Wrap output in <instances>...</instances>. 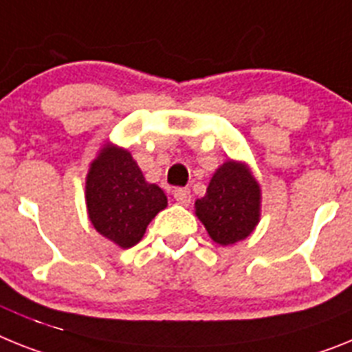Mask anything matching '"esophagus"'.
Here are the masks:
<instances>
[{"mask_svg":"<svg viewBox=\"0 0 352 352\" xmlns=\"http://www.w3.org/2000/svg\"><path fill=\"white\" fill-rule=\"evenodd\" d=\"M173 196H174V199L178 201L179 205H183V206H187L188 203H190V190H187V188H174V192H173Z\"/></svg>","mask_w":352,"mask_h":352,"instance_id":"obj_1","label":"esophagus"}]
</instances>
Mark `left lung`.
I'll use <instances>...</instances> for the list:
<instances>
[{"label": "left lung", "mask_w": 352, "mask_h": 352, "mask_svg": "<svg viewBox=\"0 0 352 352\" xmlns=\"http://www.w3.org/2000/svg\"><path fill=\"white\" fill-rule=\"evenodd\" d=\"M196 213L217 244L230 245L254 230L260 217V187L242 164L226 162L213 174Z\"/></svg>", "instance_id": "8db88e82"}]
</instances>
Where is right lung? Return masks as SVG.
<instances>
[{
	"instance_id": "1",
	"label": "right lung",
	"mask_w": 352,
	"mask_h": 352,
	"mask_svg": "<svg viewBox=\"0 0 352 352\" xmlns=\"http://www.w3.org/2000/svg\"><path fill=\"white\" fill-rule=\"evenodd\" d=\"M167 206L160 187L144 179L131 155L107 146L92 162L87 176V208L96 230L121 248H131L147 224Z\"/></svg>"
}]
</instances>
